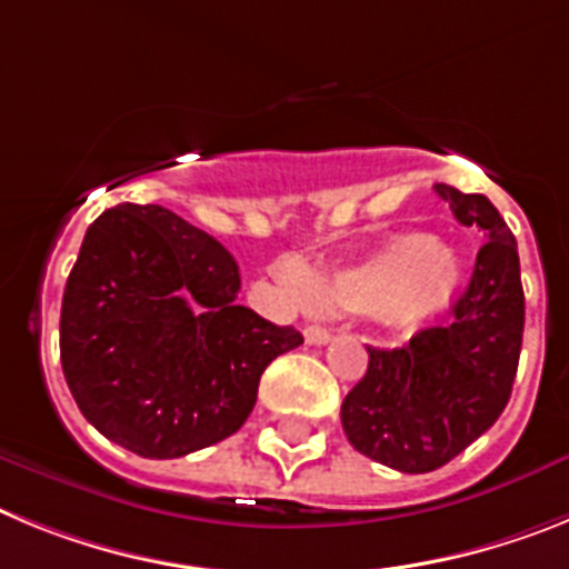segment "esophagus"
<instances>
[{"label": "esophagus", "instance_id": "esophagus-1", "mask_svg": "<svg viewBox=\"0 0 569 569\" xmlns=\"http://www.w3.org/2000/svg\"><path fill=\"white\" fill-rule=\"evenodd\" d=\"M303 338H306V343L323 346V343H329V340H332V332H329V329H323V326H306Z\"/></svg>", "mask_w": 569, "mask_h": 569}]
</instances>
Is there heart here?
Wrapping results in <instances>:
<instances>
[{"label":"heart","instance_id":"1","mask_svg":"<svg viewBox=\"0 0 569 569\" xmlns=\"http://www.w3.org/2000/svg\"><path fill=\"white\" fill-rule=\"evenodd\" d=\"M461 286L456 251L432 234L403 231L315 286V303L338 315H375L389 329L412 332L441 315Z\"/></svg>","mask_w":569,"mask_h":569}]
</instances>
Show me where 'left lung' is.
Segmentation results:
<instances>
[{
	"mask_svg": "<svg viewBox=\"0 0 569 569\" xmlns=\"http://www.w3.org/2000/svg\"><path fill=\"white\" fill-rule=\"evenodd\" d=\"M435 191L483 240L452 323L429 326L401 349L367 346V375L343 398L340 421L358 452L398 472H432L481 438L512 395L523 335L518 246L483 194L447 182Z\"/></svg>",
	"mask_w": 569,
	"mask_h": 569,
	"instance_id": "left-lung-1",
	"label": "left lung"
}]
</instances>
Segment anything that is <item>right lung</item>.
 <instances>
[{
  "mask_svg": "<svg viewBox=\"0 0 569 569\" xmlns=\"http://www.w3.org/2000/svg\"><path fill=\"white\" fill-rule=\"evenodd\" d=\"M234 257L162 206L120 202L68 274L59 358L79 412L142 458H180L243 427L260 375L303 335L237 306Z\"/></svg>",
  "mask_w": 569,
  "mask_h": 569,
  "instance_id": "obj_1",
  "label": "right lung"
}]
</instances>
